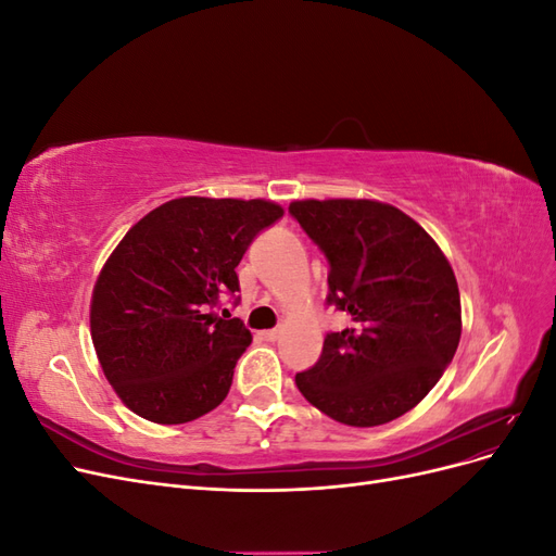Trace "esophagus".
<instances>
[{
    "instance_id": "esophagus-1",
    "label": "esophagus",
    "mask_w": 556,
    "mask_h": 556,
    "mask_svg": "<svg viewBox=\"0 0 556 556\" xmlns=\"http://www.w3.org/2000/svg\"><path fill=\"white\" fill-rule=\"evenodd\" d=\"M278 336H280V329H266V331H262V339L268 341V343L278 341Z\"/></svg>"
}]
</instances>
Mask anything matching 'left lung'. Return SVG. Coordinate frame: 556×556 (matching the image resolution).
Listing matches in <instances>:
<instances>
[{"instance_id":"8db88e82","label":"left lung","mask_w":556,"mask_h":556,"mask_svg":"<svg viewBox=\"0 0 556 556\" xmlns=\"http://www.w3.org/2000/svg\"><path fill=\"white\" fill-rule=\"evenodd\" d=\"M290 215L329 264L327 306L350 327L294 382L317 410L350 427L401 417L439 382L462 336L457 278L413 217L368 199H306Z\"/></svg>"}]
</instances>
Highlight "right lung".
<instances>
[{
    "instance_id": "obj_1",
    "label": "right lung",
    "mask_w": 556,
    "mask_h": 556,
    "mask_svg": "<svg viewBox=\"0 0 556 556\" xmlns=\"http://www.w3.org/2000/svg\"><path fill=\"white\" fill-rule=\"evenodd\" d=\"M282 217L264 199H172L117 243L97 278L90 331L106 380L129 410L185 425L220 406L252 336L224 308L239 304L237 266Z\"/></svg>"
}]
</instances>
